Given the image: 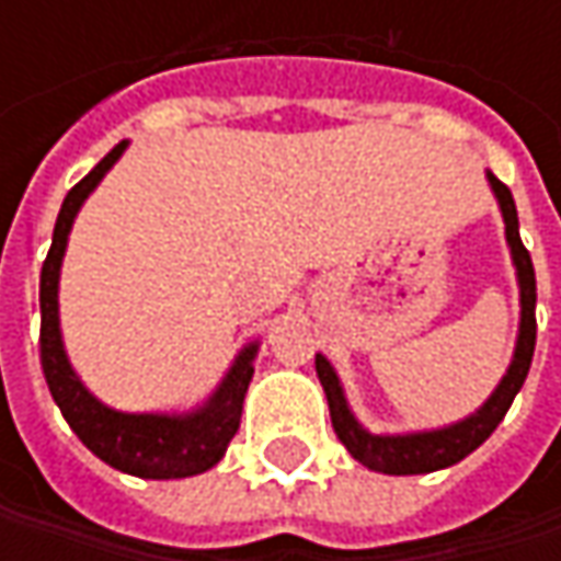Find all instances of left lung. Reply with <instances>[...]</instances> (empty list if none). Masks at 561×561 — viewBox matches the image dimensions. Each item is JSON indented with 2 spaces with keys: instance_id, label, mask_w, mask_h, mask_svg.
I'll return each instance as SVG.
<instances>
[{
  "instance_id": "obj_1",
  "label": "left lung",
  "mask_w": 561,
  "mask_h": 561,
  "mask_svg": "<svg viewBox=\"0 0 561 561\" xmlns=\"http://www.w3.org/2000/svg\"><path fill=\"white\" fill-rule=\"evenodd\" d=\"M486 184L493 190L500 211H503V221H506V243L508 252H512L515 277H518L522 318H518V340H515V353H512L506 375L496 383V390L484 399V405L474 409L471 415H465L462 421H453V424L434 427V431L371 434L353 415L334 365L321 353L314 356V371H318V380H321L328 405H331V421H334L336 437L350 449V456L365 465L368 471H380V474H427V471H440V468L462 462L465 456H471L496 431V424L506 419L512 399L518 397V390H522V383L528 377L534 343H537V318H534L537 280H534V265H530L528 249H525L522 233H518V211H515V199H512L508 186L493 171H486Z\"/></svg>"
}]
</instances>
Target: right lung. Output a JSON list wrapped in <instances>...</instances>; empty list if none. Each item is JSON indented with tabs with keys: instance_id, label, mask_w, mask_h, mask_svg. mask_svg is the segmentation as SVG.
Instances as JSON below:
<instances>
[{
	"instance_id": "right-lung-1",
	"label": "right lung",
	"mask_w": 561,
	"mask_h": 561,
	"mask_svg": "<svg viewBox=\"0 0 561 561\" xmlns=\"http://www.w3.org/2000/svg\"><path fill=\"white\" fill-rule=\"evenodd\" d=\"M124 149L127 140L118 142L61 203L53 230V247L39 271V362L55 405L61 409L71 431L93 456L134 478H149V481L193 478L221 462L227 443L233 440L240 427L243 397L255 371L252 362L259 356V340L247 343L237 353L221 383L211 390V397L190 412H121L105 405L77 377L61 340L58 277H61L68 237L80 205L87 203V196L96 190L99 181L115 168Z\"/></svg>"
}]
</instances>
